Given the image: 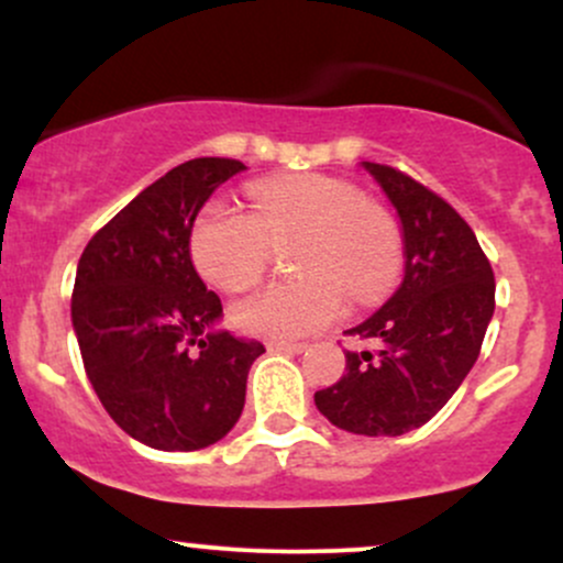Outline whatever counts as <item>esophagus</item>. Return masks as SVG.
<instances>
[{"mask_svg": "<svg viewBox=\"0 0 563 563\" xmlns=\"http://www.w3.org/2000/svg\"><path fill=\"white\" fill-rule=\"evenodd\" d=\"M267 349L269 352H290V354H299L307 349V344H301V341H267Z\"/></svg>", "mask_w": 563, "mask_h": 563, "instance_id": "esophagus-1", "label": "esophagus"}]
</instances>
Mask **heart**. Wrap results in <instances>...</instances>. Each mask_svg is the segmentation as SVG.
Wrapping results in <instances>:
<instances>
[{
  "label": "heart",
  "instance_id": "b5f03b06",
  "mask_svg": "<svg viewBox=\"0 0 563 563\" xmlns=\"http://www.w3.org/2000/svg\"><path fill=\"white\" fill-rule=\"evenodd\" d=\"M251 214L209 200L190 228V260L206 283L245 290L264 275L273 249L294 243L301 280L269 283L232 303V322L264 339H299L331 325L346 290L378 299L402 269V235L384 206L325 174H296L249 187Z\"/></svg>",
  "mask_w": 563,
  "mask_h": 563
}]
</instances>
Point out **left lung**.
<instances>
[{"label": "left lung", "mask_w": 563, "mask_h": 563, "mask_svg": "<svg viewBox=\"0 0 563 563\" xmlns=\"http://www.w3.org/2000/svg\"><path fill=\"white\" fill-rule=\"evenodd\" d=\"M363 166L402 219L405 280L346 331L373 346L346 352V373L314 405L352 434L399 437L431 421L474 367L495 312V275L448 200L394 166Z\"/></svg>", "instance_id": "1"}]
</instances>
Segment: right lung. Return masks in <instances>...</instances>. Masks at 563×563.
<instances>
[{
  "mask_svg": "<svg viewBox=\"0 0 563 563\" xmlns=\"http://www.w3.org/2000/svg\"><path fill=\"white\" fill-rule=\"evenodd\" d=\"M245 166H174L92 235L76 269L70 318L84 371L108 416L147 448L190 452L241 418L254 339L211 333L222 301L190 262L200 206Z\"/></svg>",
  "mask_w": 563,
  "mask_h": 563,
  "instance_id": "right-lung-1",
  "label": "right lung"
}]
</instances>
